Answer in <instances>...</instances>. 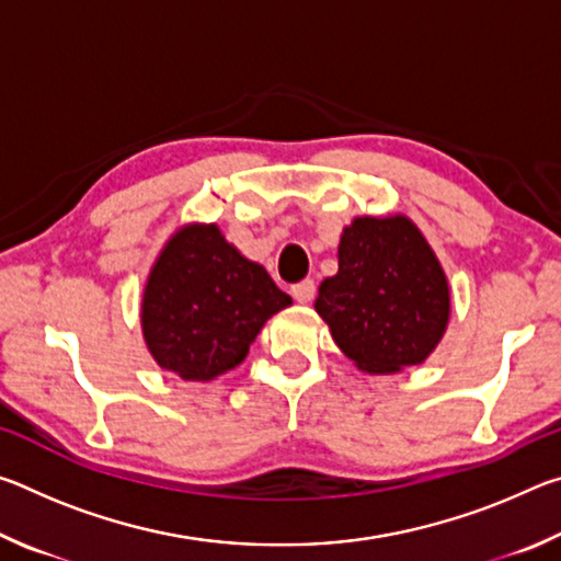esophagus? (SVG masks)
Instances as JSON below:
<instances>
[{"mask_svg": "<svg viewBox=\"0 0 561 561\" xmlns=\"http://www.w3.org/2000/svg\"><path fill=\"white\" fill-rule=\"evenodd\" d=\"M291 294H294V299H297L299 304H309L311 299H314V294H317V284L311 282V279H301L297 284H291Z\"/></svg>", "mask_w": 561, "mask_h": 561, "instance_id": "34e87169", "label": "esophagus"}]
</instances>
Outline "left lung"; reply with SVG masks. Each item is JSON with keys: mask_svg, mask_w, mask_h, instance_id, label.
<instances>
[{"mask_svg": "<svg viewBox=\"0 0 561 561\" xmlns=\"http://www.w3.org/2000/svg\"><path fill=\"white\" fill-rule=\"evenodd\" d=\"M336 257L314 309L344 356L371 376L423 364L448 329L450 287L417 225L405 215L354 217Z\"/></svg>", "mask_w": 561, "mask_h": 561, "instance_id": "left-lung-1", "label": "left lung"}]
</instances>
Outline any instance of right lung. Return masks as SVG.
I'll return each instance as SVG.
<instances>
[{
    "instance_id": "right-lung-1",
    "label": "right lung",
    "mask_w": 561,
    "mask_h": 561,
    "mask_svg": "<svg viewBox=\"0 0 561 561\" xmlns=\"http://www.w3.org/2000/svg\"><path fill=\"white\" fill-rule=\"evenodd\" d=\"M291 297L247 260L215 222L170 234L150 267L140 329L156 364L183 381H213L242 364L250 344Z\"/></svg>"
}]
</instances>
